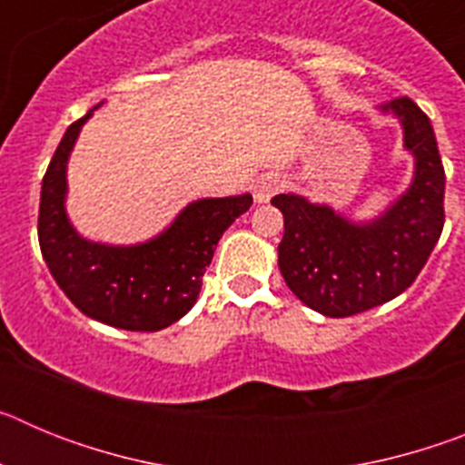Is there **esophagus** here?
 I'll list each match as a JSON object with an SVG mask.
<instances>
[{"label": "esophagus", "mask_w": 465, "mask_h": 465, "mask_svg": "<svg viewBox=\"0 0 465 465\" xmlns=\"http://www.w3.org/2000/svg\"><path fill=\"white\" fill-rule=\"evenodd\" d=\"M282 188H283V182H282V176H279V174L258 176L256 182H253V186H252L253 200H256V203H268L270 197L277 195Z\"/></svg>", "instance_id": "obj_1"}]
</instances>
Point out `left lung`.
<instances>
[{"instance_id":"8db88e82","label":"left lung","mask_w":465,"mask_h":465,"mask_svg":"<svg viewBox=\"0 0 465 465\" xmlns=\"http://www.w3.org/2000/svg\"><path fill=\"white\" fill-rule=\"evenodd\" d=\"M384 111L401 118L405 149L417 158L412 186L384 216L356 225L305 197H272L283 213V282L307 307L332 319L384 305L410 289L445 225V167L429 116L410 97H396Z\"/></svg>"}]
</instances>
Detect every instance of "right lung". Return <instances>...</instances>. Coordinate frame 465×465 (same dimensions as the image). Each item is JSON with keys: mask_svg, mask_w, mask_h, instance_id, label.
Instances as JSON below:
<instances>
[{"mask_svg": "<svg viewBox=\"0 0 465 465\" xmlns=\"http://www.w3.org/2000/svg\"><path fill=\"white\" fill-rule=\"evenodd\" d=\"M93 109L67 127L44 174L41 256L57 286L85 316L123 331H163L195 305L221 235L253 200L252 195L197 200L146 244L106 246L84 240L64 213V172L81 125Z\"/></svg>", "mask_w": 465, "mask_h": 465, "instance_id": "right-lung-1", "label": "right lung"}]
</instances>
